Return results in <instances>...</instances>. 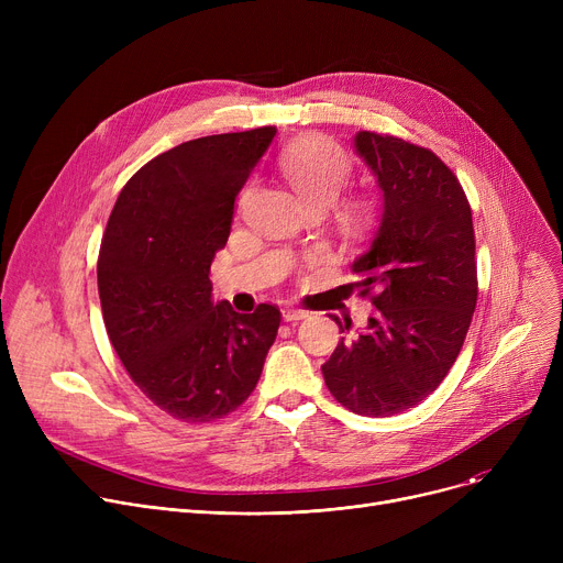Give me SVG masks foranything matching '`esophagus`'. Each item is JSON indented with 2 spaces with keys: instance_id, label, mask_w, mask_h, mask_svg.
<instances>
[{
  "instance_id": "34e87169",
  "label": "esophagus",
  "mask_w": 563,
  "mask_h": 563,
  "mask_svg": "<svg viewBox=\"0 0 563 563\" xmlns=\"http://www.w3.org/2000/svg\"><path fill=\"white\" fill-rule=\"evenodd\" d=\"M308 317H310V312H306L301 308H285L283 310L285 321H301V319H308Z\"/></svg>"
}]
</instances>
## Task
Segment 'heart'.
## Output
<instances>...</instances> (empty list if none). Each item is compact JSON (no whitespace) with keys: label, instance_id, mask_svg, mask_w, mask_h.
I'll list each match as a JSON object with an SVG mask.
<instances>
[{"label":"heart","instance_id":"heart-1","mask_svg":"<svg viewBox=\"0 0 563 563\" xmlns=\"http://www.w3.org/2000/svg\"><path fill=\"white\" fill-rule=\"evenodd\" d=\"M278 168L303 205H331L344 189L351 173L346 155L323 139H308L289 147L280 157Z\"/></svg>","mask_w":563,"mask_h":563}]
</instances>
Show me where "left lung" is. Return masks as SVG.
<instances>
[{
	"label": "left lung",
	"instance_id": "1",
	"mask_svg": "<svg viewBox=\"0 0 563 563\" xmlns=\"http://www.w3.org/2000/svg\"><path fill=\"white\" fill-rule=\"evenodd\" d=\"M353 147L378 187L376 225L351 264L353 287L376 291V312L321 374L349 410L390 418L427 399L459 356L477 306L475 230L456 175L427 147L374 132Z\"/></svg>",
	"mask_w": 563,
	"mask_h": 563
}]
</instances>
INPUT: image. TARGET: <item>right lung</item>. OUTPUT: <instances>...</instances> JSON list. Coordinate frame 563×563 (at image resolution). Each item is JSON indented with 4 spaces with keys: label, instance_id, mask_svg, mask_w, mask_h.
Masks as SVG:
<instances>
[{
    "label": "right lung",
    "instance_id": "obj_1",
    "mask_svg": "<svg viewBox=\"0 0 563 563\" xmlns=\"http://www.w3.org/2000/svg\"><path fill=\"white\" fill-rule=\"evenodd\" d=\"M276 128L202 136L139 168L118 196L98 260L104 327L139 390L183 422H212L257 386L280 310L214 303L210 266L236 194Z\"/></svg>",
    "mask_w": 563,
    "mask_h": 563
}]
</instances>
